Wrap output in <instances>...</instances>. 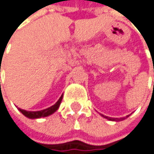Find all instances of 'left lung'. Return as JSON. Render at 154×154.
I'll use <instances>...</instances> for the list:
<instances>
[{
	"label": "left lung",
	"instance_id": "8db88e82",
	"mask_svg": "<svg viewBox=\"0 0 154 154\" xmlns=\"http://www.w3.org/2000/svg\"><path fill=\"white\" fill-rule=\"evenodd\" d=\"M104 118H106V119H108V120H111V121H122V120H124V119H126L125 117H123V118H111V117H107V116H103ZM127 116V117H128Z\"/></svg>",
	"mask_w": 154,
	"mask_h": 154
}]
</instances>
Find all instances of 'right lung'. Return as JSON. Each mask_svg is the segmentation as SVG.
Listing matches in <instances>:
<instances>
[{
    "instance_id": "add662e5",
    "label": "right lung",
    "mask_w": 154,
    "mask_h": 154,
    "mask_svg": "<svg viewBox=\"0 0 154 154\" xmlns=\"http://www.w3.org/2000/svg\"><path fill=\"white\" fill-rule=\"evenodd\" d=\"M62 99H63V95L60 97V99L57 100V102L49 108L47 109H44V110H40V111H26V110H23V109H20L18 108V110L21 112V113L27 118H30V119H37V118H41V117H46V116H49L51 115H52L54 113L58 110L60 104H61V102H62Z\"/></svg>"
}]
</instances>
